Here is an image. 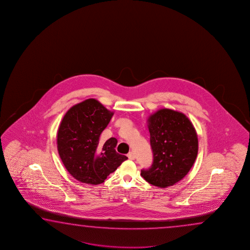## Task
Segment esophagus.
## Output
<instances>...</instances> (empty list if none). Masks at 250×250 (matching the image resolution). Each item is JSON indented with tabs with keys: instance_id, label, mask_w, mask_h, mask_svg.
I'll return each mask as SVG.
<instances>
[{
	"instance_id": "obj_1",
	"label": "esophagus",
	"mask_w": 250,
	"mask_h": 250,
	"mask_svg": "<svg viewBox=\"0 0 250 250\" xmlns=\"http://www.w3.org/2000/svg\"><path fill=\"white\" fill-rule=\"evenodd\" d=\"M127 157H128V159H130V160H134L136 157H135V154L133 152H129L127 155Z\"/></svg>"
}]
</instances>
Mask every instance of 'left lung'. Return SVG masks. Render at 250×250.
Returning <instances> with one entry per match:
<instances>
[{
  "label": "left lung",
  "mask_w": 250,
  "mask_h": 250,
  "mask_svg": "<svg viewBox=\"0 0 250 250\" xmlns=\"http://www.w3.org/2000/svg\"><path fill=\"white\" fill-rule=\"evenodd\" d=\"M148 123L153 163L141 175L155 187L173 186L186 177L196 160V130L185 114L167 108L150 115Z\"/></svg>",
  "instance_id": "1"
}]
</instances>
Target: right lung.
I'll return each instance as SVG.
<instances>
[{
	"instance_id": "obj_1",
	"label": "right lung",
	"mask_w": 250,
	"mask_h": 250,
	"mask_svg": "<svg viewBox=\"0 0 250 250\" xmlns=\"http://www.w3.org/2000/svg\"><path fill=\"white\" fill-rule=\"evenodd\" d=\"M114 113L94 99L72 106L64 114L58 131V150L64 167L80 182L100 185L127 160L116 152L117 140L104 144L100 136Z\"/></svg>"
}]
</instances>
